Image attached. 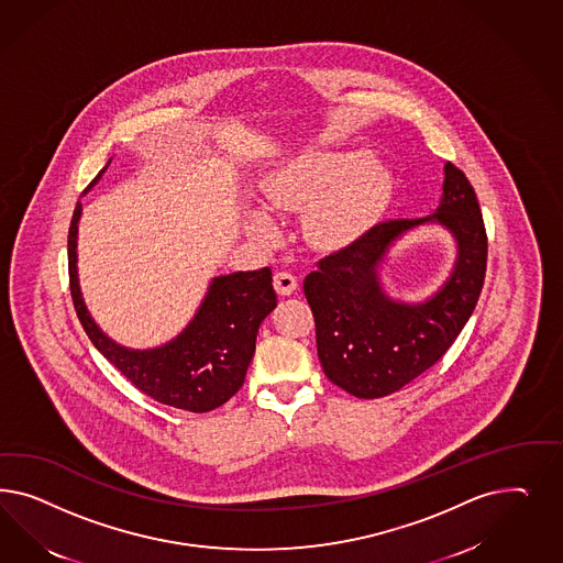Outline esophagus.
<instances>
[{
    "instance_id": "1",
    "label": "esophagus",
    "mask_w": 563,
    "mask_h": 563,
    "mask_svg": "<svg viewBox=\"0 0 563 563\" xmlns=\"http://www.w3.org/2000/svg\"><path fill=\"white\" fill-rule=\"evenodd\" d=\"M297 287H299V283H297L295 274L287 273V271L274 274V289H276V292L292 295Z\"/></svg>"
}]
</instances>
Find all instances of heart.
Returning a JSON list of instances; mask_svg holds the SVG:
<instances>
[{
  "label": "heart",
  "instance_id": "b5f03b06",
  "mask_svg": "<svg viewBox=\"0 0 563 563\" xmlns=\"http://www.w3.org/2000/svg\"><path fill=\"white\" fill-rule=\"evenodd\" d=\"M390 170L375 165L369 151H311L285 158L266 177L262 194L274 212L306 210L303 235L313 247L341 250L374 224L393 198ZM245 227L268 239L273 221L250 208Z\"/></svg>",
  "mask_w": 563,
  "mask_h": 563
}]
</instances>
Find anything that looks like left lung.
Returning <instances> with one entry per match:
<instances>
[{
    "label": "left lung",
    "mask_w": 563,
    "mask_h": 563,
    "mask_svg": "<svg viewBox=\"0 0 563 563\" xmlns=\"http://www.w3.org/2000/svg\"><path fill=\"white\" fill-rule=\"evenodd\" d=\"M433 214L379 222L322 257L303 280L316 318L318 357L328 379L357 398H382L427 372L456 341L477 306L487 268V235L477 194L452 163ZM442 223L457 241L455 268L423 302L390 298L378 268L393 243L421 223Z\"/></svg>",
    "instance_id": "left-lung-1"
}]
</instances>
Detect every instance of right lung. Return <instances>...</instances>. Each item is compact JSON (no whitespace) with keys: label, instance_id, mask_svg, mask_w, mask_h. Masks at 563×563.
<instances>
[{"label":"right lung","instance_id":"obj_1","mask_svg":"<svg viewBox=\"0 0 563 563\" xmlns=\"http://www.w3.org/2000/svg\"><path fill=\"white\" fill-rule=\"evenodd\" d=\"M107 167L86 191L99 184ZM80 217L82 202L78 200L68 233L69 290L88 339L140 393L156 402L189 412L219 409L243 386L256 353L257 328L276 307L271 268L214 276L196 316L173 341L144 351L128 349L111 341L86 309L78 283Z\"/></svg>","mask_w":563,"mask_h":563}]
</instances>
